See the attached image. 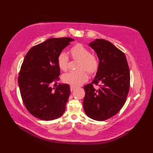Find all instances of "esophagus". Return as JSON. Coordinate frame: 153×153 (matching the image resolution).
<instances>
[{
	"mask_svg": "<svg viewBox=\"0 0 153 153\" xmlns=\"http://www.w3.org/2000/svg\"><path fill=\"white\" fill-rule=\"evenodd\" d=\"M76 89V87L72 86V85H70V91H73Z\"/></svg>",
	"mask_w": 153,
	"mask_h": 153,
	"instance_id": "34e87169",
	"label": "esophagus"
}]
</instances>
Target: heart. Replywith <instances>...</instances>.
I'll list each match as a JSON object with an SVG mask.
<instances>
[{
    "label": "heart",
    "mask_w": 153,
    "mask_h": 153,
    "mask_svg": "<svg viewBox=\"0 0 153 153\" xmlns=\"http://www.w3.org/2000/svg\"><path fill=\"white\" fill-rule=\"evenodd\" d=\"M71 54L72 56L81 60L79 65V71H70L64 74L62 76V80L65 83L77 87L82 85L88 79V75L86 71L93 73L98 68V60L94 55L91 54L88 48L84 47L82 44H77L71 48ZM68 56L66 53L62 52L58 56V65L60 69L66 71L68 66Z\"/></svg>",
    "instance_id": "1"
}]
</instances>
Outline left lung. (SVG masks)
<instances>
[{
  "label": "left lung",
  "instance_id": "left-lung-1",
  "mask_svg": "<svg viewBox=\"0 0 153 153\" xmlns=\"http://www.w3.org/2000/svg\"><path fill=\"white\" fill-rule=\"evenodd\" d=\"M99 63L91 83L84 86L83 108L87 116L103 121L116 115L124 105L130 83V73L125 54L110 41L97 39L89 44ZM102 83L99 89L93 86Z\"/></svg>",
  "mask_w": 153,
  "mask_h": 153
}]
</instances>
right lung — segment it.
Wrapping results in <instances>:
<instances>
[{
	"label": "right lung",
	"mask_w": 153,
	"mask_h": 153,
	"mask_svg": "<svg viewBox=\"0 0 153 153\" xmlns=\"http://www.w3.org/2000/svg\"><path fill=\"white\" fill-rule=\"evenodd\" d=\"M70 37L51 38L32 47L25 55L18 77L25 106L33 116L49 121L63 115L70 94L68 84L59 83L58 56Z\"/></svg>",
	"instance_id": "right-lung-1"
}]
</instances>
